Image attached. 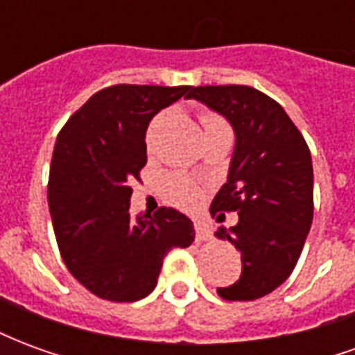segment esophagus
Returning <instances> with one entry per match:
<instances>
[{
    "instance_id": "34e87169",
    "label": "esophagus",
    "mask_w": 355,
    "mask_h": 355,
    "mask_svg": "<svg viewBox=\"0 0 355 355\" xmlns=\"http://www.w3.org/2000/svg\"><path fill=\"white\" fill-rule=\"evenodd\" d=\"M193 226H196V239L198 241H207V239H211L213 232H211V228L203 220H196Z\"/></svg>"
}]
</instances>
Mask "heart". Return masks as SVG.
I'll return each mask as SVG.
<instances>
[{
    "mask_svg": "<svg viewBox=\"0 0 355 355\" xmlns=\"http://www.w3.org/2000/svg\"><path fill=\"white\" fill-rule=\"evenodd\" d=\"M155 125L157 121L150 125V131H148V139L152 137ZM201 125H203V131H215V129H228V125L224 123V119H220L215 114H203L201 116ZM163 190L165 196L169 198L173 203H177L180 207H193L198 201H200V190L198 186L193 184L192 180L180 177V175H169L163 180Z\"/></svg>",
    "mask_w": 355,
    "mask_h": 355,
    "instance_id": "b5f03b06",
    "label": "heart"
}]
</instances>
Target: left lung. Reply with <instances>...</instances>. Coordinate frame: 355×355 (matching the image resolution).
I'll use <instances>...</instances> for the list:
<instances>
[{
  "label": "left lung",
  "instance_id": "obj_1",
  "mask_svg": "<svg viewBox=\"0 0 355 355\" xmlns=\"http://www.w3.org/2000/svg\"><path fill=\"white\" fill-rule=\"evenodd\" d=\"M186 98L220 114L236 135L228 178L211 215L238 213L236 226L215 234L239 249L241 275L216 293L224 300L261 298L289 277L302 253L313 216L312 155L285 110L257 89L192 87Z\"/></svg>",
  "mask_w": 355,
  "mask_h": 355
}]
</instances>
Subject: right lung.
<instances>
[{
  "mask_svg": "<svg viewBox=\"0 0 355 355\" xmlns=\"http://www.w3.org/2000/svg\"><path fill=\"white\" fill-rule=\"evenodd\" d=\"M190 89L106 87L58 132L49 175L58 249L70 274L104 300L148 297L165 254L196 238L192 220L177 209L131 215V182L146 165L148 125Z\"/></svg>",
  "mask_w": 355,
  "mask_h": 355,
  "instance_id": "right-lung-1",
  "label": "right lung"
}]
</instances>
